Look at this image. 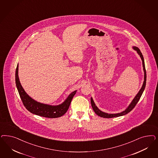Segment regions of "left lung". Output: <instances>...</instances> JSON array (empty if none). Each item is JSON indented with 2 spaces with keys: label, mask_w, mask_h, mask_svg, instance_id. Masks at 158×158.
<instances>
[{
  "label": "left lung",
  "mask_w": 158,
  "mask_h": 158,
  "mask_svg": "<svg viewBox=\"0 0 158 158\" xmlns=\"http://www.w3.org/2000/svg\"><path fill=\"white\" fill-rule=\"evenodd\" d=\"M134 49L137 51L138 53L139 54V55L141 57L142 61H143V71H144V81L143 83V87L141 88V89L139 90V91L138 92L137 95L135 96V97L134 98V99L132 100V102L130 103V105L128 106V107L127 108V109L126 110H124V112L122 113H119L117 114H108L104 112L101 111L97 106L95 105V103L94 102L92 98H91V103L92 107L94 110V111L97 114L98 116H100V117H103V118H112V117H119L121 116L125 115L126 114H127L128 113L131 111L132 109L135 106V105H137L138 102L139 101L140 98L141 97L142 94H143V92L144 91V89L145 88L146 85V81H147V74H146V70H145V63H144V60H143V54L141 53V52L140 50L137 47H133Z\"/></svg>",
  "instance_id": "8db88e82"
}]
</instances>
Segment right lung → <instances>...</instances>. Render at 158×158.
<instances>
[{"label": "right lung", "instance_id": "1", "mask_svg": "<svg viewBox=\"0 0 158 158\" xmlns=\"http://www.w3.org/2000/svg\"><path fill=\"white\" fill-rule=\"evenodd\" d=\"M18 64L15 70V84L18 89L21 99L24 106L31 113L42 117L47 118H56L62 116L66 113L71 100L77 91L73 92L62 104L58 106H51L36 102L29 97L21 85L18 76Z\"/></svg>", "mask_w": 158, "mask_h": 158}]
</instances>
